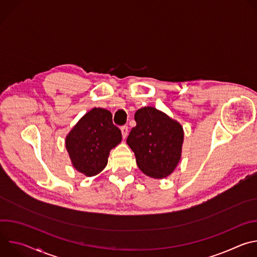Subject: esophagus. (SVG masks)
Listing matches in <instances>:
<instances>
[{
    "label": "esophagus",
    "mask_w": 257,
    "mask_h": 257,
    "mask_svg": "<svg viewBox=\"0 0 257 257\" xmlns=\"http://www.w3.org/2000/svg\"><path fill=\"white\" fill-rule=\"evenodd\" d=\"M121 132H122V136L123 138H126L127 135H128V126L124 125L121 127Z\"/></svg>",
    "instance_id": "1"
}]
</instances>
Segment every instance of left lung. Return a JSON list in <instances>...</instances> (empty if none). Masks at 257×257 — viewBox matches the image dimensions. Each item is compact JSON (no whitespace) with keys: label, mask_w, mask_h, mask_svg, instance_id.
<instances>
[{"label":"left lung","mask_w":257,"mask_h":257,"mask_svg":"<svg viewBox=\"0 0 257 257\" xmlns=\"http://www.w3.org/2000/svg\"><path fill=\"white\" fill-rule=\"evenodd\" d=\"M135 121L127 143L135 154L138 168L152 178L169 176L181 158L182 126L153 106L138 109Z\"/></svg>","instance_id":"obj_1"}]
</instances>
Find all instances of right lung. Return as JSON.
<instances>
[{"instance_id":"right-lung-1","label":"right lung","mask_w":257,"mask_h":257,"mask_svg":"<svg viewBox=\"0 0 257 257\" xmlns=\"http://www.w3.org/2000/svg\"><path fill=\"white\" fill-rule=\"evenodd\" d=\"M112 113L94 107L86 113L66 137V149L74 168L87 177L101 172L109 151L122 140Z\"/></svg>"}]
</instances>
